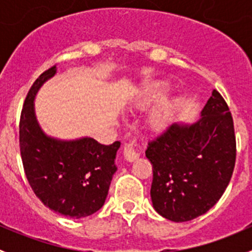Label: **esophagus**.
<instances>
[{
  "instance_id": "34e87169",
  "label": "esophagus",
  "mask_w": 252,
  "mask_h": 252,
  "mask_svg": "<svg viewBox=\"0 0 252 252\" xmlns=\"http://www.w3.org/2000/svg\"><path fill=\"white\" fill-rule=\"evenodd\" d=\"M135 146H136L135 140L129 141V142H126V144H124L123 155H124V158H126V161L133 162V161H135V159L139 157V155H140V154L136 151Z\"/></svg>"
}]
</instances>
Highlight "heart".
Listing matches in <instances>:
<instances>
[{
    "mask_svg": "<svg viewBox=\"0 0 252 252\" xmlns=\"http://www.w3.org/2000/svg\"><path fill=\"white\" fill-rule=\"evenodd\" d=\"M167 91L166 84H152L146 86L141 94L140 103L142 106H151L162 99ZM177 102L171 98H163L151 116V126L154 129H163L173 117L177 110Z\"/></svg>",
    "mask_w": 252,
    "mask_h": 252,
    "instance_id": "heart-1",
    "label": "heart"
}]
</instances>
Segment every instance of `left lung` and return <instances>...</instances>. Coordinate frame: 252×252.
Wrapping results in <instances>:
<instances>
[{"label":"left lung","instance_id":"8db88e82","mask_svg":"<svg viewBox=\"0 0 252 252\" xmlns=\"http://www.w3.org/2000/svg\"><path fill=\"white\" fill-rule=\"evenodd\" d=\"M154 208L173 222L204 215L227 189L235 166L234 123L227 102L212 91L194 124L174 123L149 142Z\"/></svg>","mask_w":252,"mask_h":252}]
</instances>
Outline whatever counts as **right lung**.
I'll list each match as a JSON object with an SVG mask.
<instances>
[{
    "label": "right lung",
    "instance_id": "add662e5",
    "mask_svg": "<svg viewBox=\"0 0 252 252\" xmlns=\"http://www.w3.org/2000/svg\"><path fill=\"white\" fill-rule=\"evenodd\" d=\"M56 65L42 73L28 93L19 122L23 167L32 191L46 207L72 218L91 216L105 204L121 142L102 145L93 138L58 140L42 131L34 98Z\"/></svg>",
    "mask_w": 252,
    "mask_h": 252
}]
</instances>
